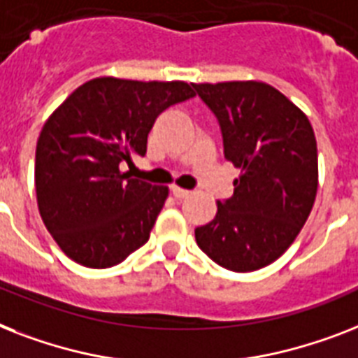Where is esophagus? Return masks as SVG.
<instances>
[{
  "label": "esophagus",
  "mask_w": 358,
  "mask_h": 358,
  "mask_svg": "<svg viewBox=\"0 0 358 358\" xmlns=\"http://www.w3.org/2000/svg\"><path fill=\"white\" fill-rule=\"evenodd\" d=\"M171 193H173L174 199L182 200V199H185V196H189V193H191V191H187V189H182V187H176V185H174V187H171Z\"/></svg>",
  "instance_id": "1"
}]
</instances>
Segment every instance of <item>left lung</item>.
Segmentation results:
<instances>
[{"instance_id":"8db88e82","label":"left lung","mask_w":358,"mask_h":358,"mask_svg":"<svg viewBox=\"0 0 358 358\" xmlns=\"http://www.w3.org/2000/svg\"><path fill=\"white\" fill-rule=\"evenodd\" d=\"M219 121L224 158L241 169L234 196L194 229L209 259L234 272L274 263L309 217L318 189V152L309 119L264 83L193 84Z\"/></svg>"}]
</instances>
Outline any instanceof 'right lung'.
I'll return each mask as SVG.
<instances>
[{
	"label": "right lung",
	"instance_id": "right-lung-1",
	"mask_svg": "<svg viewBox=\"0 0 358 358\" xmlns=\"http://www.w3.org/2000/svg\"><path fill=\"white\" fill-rule=\"evenodd\" d=\"M194 97L187 83L101 77L78 86L36 143L38 209L62 252L108 268L149 241L169 189L130 178L121 164L145 156L159 113Z\"/></svg>",
	"mask_w": 358,
	"mask_h": 358
}]
</instances>
